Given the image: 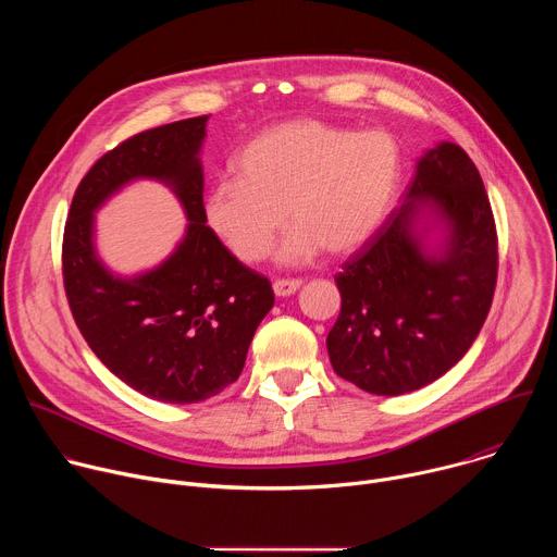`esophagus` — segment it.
Here are the masks:
<instances>
[{
    "mask_svg": "<svg viewBox=\"0 0 557 557\" xmlns=\"http://www.w3.org/2000/svg\"><path fill=\"white\" fill-rule=\"evenodd\" d=\"M299 286H301V280H275L273 282V290H275V295H280V297H286V295H293V293H297L299 290Z\"/></svg>",
    "mask_w": 557,
    "mask_h": 557,
    "instance_id": "obj_1",
    "label": "esophagus"
}]
</instances>
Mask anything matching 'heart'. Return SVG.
I'll use <instances>...</instances> for the list:
<instances>
[{
    "instance_id": "b5f03b06",
    "label": "heart",
    "mask_w": 557,
    "mask_h": 557,
    "mask_svg": "<svg viewBox=\"0 0 557 557\" xmlns=\"http://www.w3.org/2000/svg\"><path fill=\"white\" fill-rule=\"evenodd\" d=\"M202 202L213 233L243 262L269 256L277 233L295 224L277 251L304 264L366 245L381 226L401 176V151L383 129L355 132L299 119L251 138ZM287 213L284 214L283 211Z\"/></svg>"
}]
</instances>
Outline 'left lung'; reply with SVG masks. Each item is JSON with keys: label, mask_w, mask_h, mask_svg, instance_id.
Wrapping results in <instances>:
<instances>
[{"label": "left lung", "mask_w": 557, "mask_h": 557, "mask_svg": "<svg viewBox=\"0 0 557 557\" xmlns=\"http://www.w3.org/2000/svg\"><path fill=\"white\" fill-rule=\"evenodd\" d=\"M447 226L438 255L418 218ZM498 277V235L483 178L456 143H441L370 240L335 275L342 312L326 346L333 370L370 394L414 392L456 366L479 337Z\"/></svg>", "instance_id": "8db88e82"}]
</instances>
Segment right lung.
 <instances>
[{
  "instance_id": "obj_1",
  "label": "right lung",
  "mask_w": 557,
  "mask_h": 557,
  "mask_svg": "<svg viewBox=\"0 0 557 557\" xmlns=\"http://www.w3.org/2000/svg\"><path fill=\"white\" fill-rule=\"evenodd\" d=\"M207 119L145 129L103 153L78 183L63 231V288L78 331L112 374L163 404H198L237 381L275 301L271 282L207 226L198 158ZM136 177L170 184L190 224L161 268L119 278L94 253V211Z\"/></svg>"
}]
</instances>
